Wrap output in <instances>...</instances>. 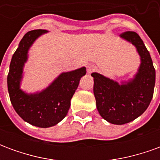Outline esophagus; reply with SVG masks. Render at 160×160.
Masks as SVG:
<instances>
[{
    "mask_svg": "<svg viewBox=\"0 0 160 160\" xmlns=\"http://www.w3.org/2000/svg\"><path fill=\"white\" fill-rule=\"evenodd\" d=\"M95 69H96V68H95L93 65H92V64L88 65L87 68V73H88V74H91V73H92V72H94V71H95Z\"/></svg>",
    "mask_w": 160,
    "mask_h": 160,
    "instance_id": "esophagus-1",
    "label": "esophagus"
}]
</instances>
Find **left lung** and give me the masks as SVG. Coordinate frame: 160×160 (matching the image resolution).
Masks as SVG:
<instances>
[{
	"label": "left lung",
	"instance_id": "1",
	"mask_svg": "<svg viewBox=\"0 0 160 160\" xmlns=\"http://www.w3.org/2000/svg\"><path fill=\"white\" fill-rule=\"evenodd\" d=\"M121 38L135 47L141 63L133 78L120 83L98 73H92L93 93L98 111L108 122H130L145 112L150 104L155 86V69L151 56L140 36L126 32Z\"/></svg>",
	"mask_w": 160,
	"mask_h": 160
}]
</instances>
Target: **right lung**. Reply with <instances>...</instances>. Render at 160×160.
<instances>
[{
	"mask_svg": "<svg viewBox=\"0 0 160 160\" xmlns=\"http://www.w3.org/2000/svg\"><path fill=\"white\" fill-rule=\"evenodd\" d=\"M47 32L46 30H33L25 34L12 56L8 75L9 97L17 114L26 122L39 128L55 126L66 117L80 79L87 73L86 67L63 72L46 88L32 93L20 88L30 49Z\"/></svg>",
	"mask_w": 160,
	"mask_h": 160,
	"instance_id": "obj_1",
	"label": "right lung"
}]
</instances>
